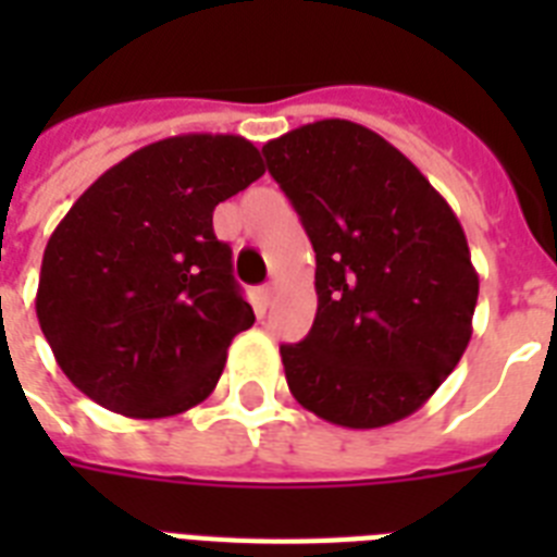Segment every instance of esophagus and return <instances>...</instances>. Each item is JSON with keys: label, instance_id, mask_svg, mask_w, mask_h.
<instances>
[{"label": "esophagus", "instance_id": "obj_1", "mask_svg": "<svg viewBox=\"0 0 557 557\" xmlns=\"http://www.w3.org/2000/svg\"><path fill=\"white\" fill-rule=\"evenodd\" d=\"M274 295H277V283H265V286L260 288V297H262V304H265V306L274 300Z\"/></svg>", "mask_w": 557, "mask_h": 557}]
</instances>
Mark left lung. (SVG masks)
I'll list each match as a JSON object with an SVG mask.
<instances>
[{
  "label": "left lung",
  "instance_id": "8db88e82",
  "mask_svg": "<svg viewBox=\"0 0 557 557\" xmlns=\"http://www.w3.org/2000/svg\"><path fill=\"white\" fill-rule=\"evenodd\" d=\"M314 248L318 312L280 358L292 396L341 428L416 413L471 341L480 277L466 231L405 152L326 117L262 147Z\"/></svg>",
  "mask_w": 557,
  "mask_h": 557
}]
</instances>
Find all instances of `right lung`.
Here are the masks:
<instances>
[{
    "instance_id": "obj_1",
    "label": "right lung",
    "mask_w": 557,
    "mask_h": 557,
    "mask_svg": "<svg viewBox=\"0 0 557 557\" xmlns=\"http://www.w3.org/2000/svg\"><path fill=\"white\" fill-rule=\"evenodd\" d=\"M262 173L243 135H173L109 168L54 227L39 330L91 401L164 419L213 393L231 341L253 323L213 208Z\"/></svg>"
}]
</instances>
